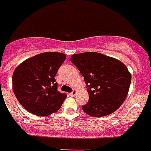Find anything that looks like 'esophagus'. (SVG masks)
I'll return each mask as SVG.
<instances>
[{
    "instance_id": "obj_1",
    "label": "esophagus",
    "mask_w": 151,
    "mask_h": 151,
    "mask_svg": "<svg viewBox=\"0 0 151 151\" xmlns=\"http://www.w3.org/2000/svg\"><path fill=\"white\" fill-rule=\"evenodd\" d=\"M76 94H77V90H73V92L70 93V96H75Z\"/></svg>"
}]
</instances>
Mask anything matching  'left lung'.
Returning <instances> with one entry per match:
<instances>
[{
	"label": "left lung",
	"instance_id": "obj_1",
	"mask_svg": "<svg viewBox=\"0 0 151 151\" xmlns=\"http://www.w3.org/2000/svg\"><path fill=\"white\" fill-rule=\"evenodd\" d=\"M70 61L87 84L89 100L82 110L92 117L112 114L124 103L129 93L132 76L118 59L94 52L72 55Z\"/></svg>",
	"mask_w": 151,
	"mask_h": 151
}]
</instances>
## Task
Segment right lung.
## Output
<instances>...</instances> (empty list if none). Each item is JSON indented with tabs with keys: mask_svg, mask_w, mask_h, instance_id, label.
<instances>
[{
	"mask_svg": "<svg viewBox=\"0 0 151 151\" xmlns=\"http://www.w3.org/2000/svg\"><path fill=\"white\" fill-rule=\"evenodd\" d=\"M66 58L61 52H43L26 59L15 69L13 92L28 112L45 117L60 109L66 95L58 92L55 76Z\"/></svg>",
	"mask_w": 151,
	"mask_h": 151,
	"instance_id": "right-lung-1",
	"label": "right lung"
}]
</instances>
